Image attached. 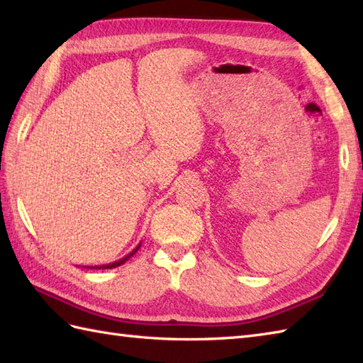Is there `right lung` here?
I'll return each mask as SVG.
<instances>
[{
  "label": "right lung",
  "mask_w": 363,
  "mask_h": 363,
  "mask_svg": "<svg viewBox=\"0 0 363 363\" xmlns=\"http://www.w3.org/2000/svg\"><path fill=\"white\" fill-rule=\"evenodd\" d=\"M140 245H142V243H138L133 251H130L129 254H126L125 257H121L120 260H115V262H111V264H104V265H91V267H90V265H87V267H84V268H90V269H103V268H104V269H106V268H115V267H120V265L125 264L126 260H129L130 257L134 256V254L138 251V248H140Z\"/></svg>",
  "instance_id": "1"
}]
</instances>
